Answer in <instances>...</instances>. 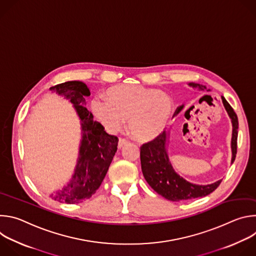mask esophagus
<instances>
[{
  "mask_svg": "<svg viewBox=\"0 0 256 256\" xmlns=\"http://www.w3.org/2000/svg\"><path fill=\"white\" fill-rule=\"evenodd\" d=\"M128 144V140L120 138L118 140V148L120 149V148L124 147V146H126V144Z\"/></svg>",
  "mask_w": 256,
  "mask_h": 256,
  "instance_id": "34e87169",
  "label": "esophagus"
}]
</instances>
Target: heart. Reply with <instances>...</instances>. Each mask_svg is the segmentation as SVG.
Listing matches in <instances>:
<instances>
[{
    "label": "heart",
    "instance_id": "heart-1",
    "mask_svg": "<svg viewBox=\"0 0 256 256\" xmlns=\"http://www.w3.org/2000/svg\"><path fill=\"white\" fill-rule=\"evenodd\" d=\"M106 97L92 98L94 116L112 132L122 130L128 118V130L140 142L160 136L174 114L172 99L154 88L118 85L107 89Z\"/></svg>",
    "mask_w": 256,
    "mask_h": 256
}]
</instances>
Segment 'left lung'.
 <instances>
[{
  "label": "left lung",
  "instance_id": "8db88e82",
  "mask_svg": "<svg viewBox=\"0 0 256 256\" xmlns=\"http://www.w3.org/2000/svg\"><path fill=\"white\" fill-rule=\"evenodd\" d=\"M190 87L200 91H210L204 85L198 83H188ZM222 102L232 122V138L231 164L235 161L237 153V136H238V118L231 105L222 96ZM184 108V104L177 108L176 114H180ZM170 132H164L160 136L144 144L140 147V165L142 175L149 186L160 196L168 200L180 202L202 198L212 192L222 180H218L214 184L200 186L192 184L182 176H180L173 168L167 151Z\"/></svg>",
  "mask_w": 256,
  "mask_h": 256
}]
</instances>
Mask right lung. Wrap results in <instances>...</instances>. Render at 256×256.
Returning a JSON list of instances; mask_svg holds the SVG:
<instances>
[{
  "label": "right lung",
  "instance_id": "1",
  "mask_svg": "<svg viewBox=\"0 0 256 256\" xmlns=\"http://www.w3.org/2000/svg\"><path fill=\"white\" fill-rule=\"evenodd\" d=\"M50 90L72 104L81 124L79 155L74 174L60 190L50 196L60 202L78 204L91 198L101 186L116 153L118 138L108 134L86 108L85 98L90 96V90L85 83L68 81L50 87Z\"/></svg>",
  "mask_w": 256,
  "mask_h": 256
}]
</instances>
